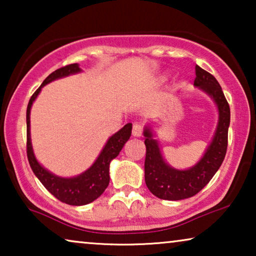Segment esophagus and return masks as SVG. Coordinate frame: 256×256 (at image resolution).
Returning a JSON list of instances; mask_svg holds the SVG:
<instances>
[{
	"label": "esophagus",
	"mask_w": 256,
	"mask_h": 256,
	"mask_svg": "<svg viewBox=\"0 0 256 256\" xmlns=\"http://www.w3.org/2000/svg\"><path fill=\"white\" fill-rule=\"evenodd\" d=\"M142 132H143V127L141 124H138V122H135L134 124H132V134L134 138H140V136L142 135Z\"/></svg>",
	"instance_id": "esophagus-1"
}]
</instances>
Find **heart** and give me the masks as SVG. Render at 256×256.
Segmentation results:
<instances>
[{"label": "heart", "instance_id": "b5f03b06", "mask_svg": "<svg viewBox=\"0 0 256 256\" xmlns=\"http://www.w3.org/2000/svg\"><path fill=\"white\" fill-rule=\"evenodd\" d=\"M163 79H164V78H163Z\"/></svg>", "mask_w": 256, "mask_h": 256}]
</instances>
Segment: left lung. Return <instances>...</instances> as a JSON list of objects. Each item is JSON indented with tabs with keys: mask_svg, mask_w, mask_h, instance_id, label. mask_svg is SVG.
<instances>
[{
	"mask_svg": "<svg viewBox=\"0 0 256 256\" xmlns=\"http://www.w3.org/2000/svg\"><path fill=\"white\" fill-rule=\"evenodd\" d=\"M194 85L212 98L219 112L218 126L212 142L197 164L188 170H178L170 166L160 154L157 140L152 138V129L146 127L143 132L146 148V184L152 194L164 200H180L197 194L212 180L226 155L230 110L222 87L211 73L198 65H196Z\"/></svg>",
	"mask_w": 256,
	"mask_h": 256,
	"instance_id": "1",
	"label": "left lung"
}]
</instances>
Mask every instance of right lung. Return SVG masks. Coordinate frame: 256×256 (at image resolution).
Segmentation results:
<instances>
[{
    "instance_id": "obj_1",
    "label": "right lung",
    "mask_w": 256,
    "mask_h": 256,
    "mask_svg": "<svg viewBox=\"0 0 256 256\" xmlns=\"http://www.w3.org/2000/svg\"><path fill=\"white\" fill-rule=\"evenodd\" d=\"M82 72V68L78 64H70L64 68H60L52 72L43 84L38 87V90L30 98L26 108V155L29 160V164L34 174L44 185L45 188L54 194L59 200L68 205H86L99 198L106 188L110 184V164L112 160H114L121 149L124 148V143L128 141L132 135V124H127L124 128H121L118 132L108 138L106 146H104L102 152H100L93 166L87 169L79 176L72 178H62L51 174L45 168L38 163L34 157L32 144H31L30 136V110L34 101L36 100L40 94L42 87L46 84L54 82L56 79L64 78L70 74Z\"/></svg>"
}]
</instances>
